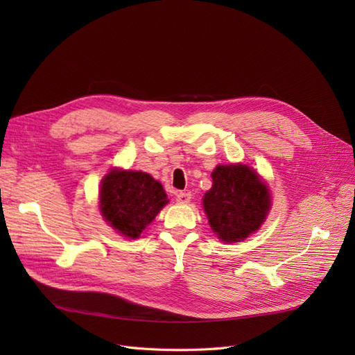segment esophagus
<instances>
[{
	"label": "esophagus",
	"instance_id": "1",
	"mask_svg": "<svg viewBox=\"0 0 355 355\" xmlns=\"http://www.w3.org/2000/svg\"><path fill=\"white\" fill-rule=\"evenodd\" d=\"M191 198L192 197L189 192H179L176 201H178V204H188V202H191Z\"/></svg>",
	"mask_w": 355,
	"mask_h": 355
}]
</instances>
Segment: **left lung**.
Here are the masks:
<instances>
[{
  "instance_id": "left-lung-1",
  "label": "left lung",
  "mask_w": 355,
  "mask_h": 355,
  "mask_svg": "<svg viewBox=\"0 0 355 355\" xmlns=\"http://www.w3.org/2000/svg\"><path fill=\"white\" fill-rule=\"evenodd\" d=\"M211 180V188L202 196V210L216 237L232 244L259 231L272 206L266 180L244 163L216 166Z\"/></svg>"
}]
</instances>
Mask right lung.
<instances>
[{"mask_svg": "<svg viewBox=\"0 0 355 355\" xmlns=\"http://www.w3.org/2000/svg\"><path fill=\"white\" fill-rule=\"evenodd\" d=\"M98 204L108 227L127 240H136L168 198L163 185L149 173L114 167L101 182Z\"/></svg>", "mask_w": 355, "mask_h": 355, "instance_id": "right-lung-1", "label": "right lung"}]
</instances>
